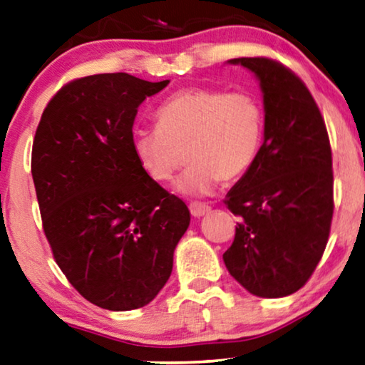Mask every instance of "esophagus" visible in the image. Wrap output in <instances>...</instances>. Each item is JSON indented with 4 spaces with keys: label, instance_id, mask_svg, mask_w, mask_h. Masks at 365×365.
Listing matches in <instances>:
<instances>
[{
    "label": "esophagus",
    "instance_id": "1",
    "mask_svg": "<svg viewBox=\"0 0 365 365\" xmlns=\"http://www.w3.org/2000/svg\"><path fill=\"white\" fill-rule=\"evenodd\" d=\"M210 206L205 205V203H192L190 205V213H192L195 217H200V216H205L206 213H210Z\"/></svg>",
    "mask_w": 365,
    "mask_h": 365
}]
</instances>
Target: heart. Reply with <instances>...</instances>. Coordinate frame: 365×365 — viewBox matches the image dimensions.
I'll list each match as a JSON object with an SVG mask.
<instances>
[{"instance_id": "b5f03b06", "label": "heart", "mask_w": 365, "mask_h": 365, "mask_svg": "<svg viewBox=\"0 0 365 365\" xmlns=\"http://www.w3.org/2000/svg\"><path fill=\"white\" fill-rule=\"evenodd\" d=\"M157 129L135 130L130 148L145 175L168 182L187 152L190 167L173 190L182 197H205L222 180L242 177L259 154L264 113L247 91L187 88L155 111Z\"/></svg>"}]
</instances>
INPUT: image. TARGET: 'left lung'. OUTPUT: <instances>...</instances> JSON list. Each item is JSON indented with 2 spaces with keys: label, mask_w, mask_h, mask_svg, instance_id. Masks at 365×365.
<instances>
[{
  "label": "left lung",
  "mask_w": 365,
  "mask_h": 365,
  "mask_svg": "<svg viewBox=\"0 0 365 365\" xmlns=\"http://www.w3.org/2000/svg\"><path fill=\"white\" fill-rule=\"evenodd\" d=\"M259 80L264 143L252 167L226 195L241 217L226 269L249 293H295L317 269L333 220V159L324 119L303 81L265 57L227 61Z\"/></svg>",
  "instance_id": "left-lung-1"
}]
</instances>
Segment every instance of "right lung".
<instances>
[{"instance_id":"1","label":"right lung","mask_w":365,"mask_h":365,"mask_svg":"<svg viewBox=\"0 0 365 365\" xmlns=\"http://www.w3.org/2000/svg\"><path fill=\"white\" fill-rule=\"evenodd\" d=\"M168 85L98 73L62 86L32 144V180L53 259L81 297L111 312L150 303L190 225L187 205L145 175L130 148L145 98Z\"/></svg>"}]
</instances>
